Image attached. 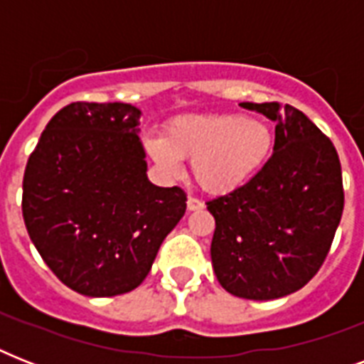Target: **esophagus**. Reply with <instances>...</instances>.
I'll return each mask as SVG.
<instances>
[{
  "instance_id": "34e87169",
  "label": "esophagus",
  "mask_w": 364,
  "mask_h": 364,
  "mask_svg": "<svg viewBox=\"0 0 364 364\" xmlns=\"http://www.w3.org/2000/svg\"><path fill=\"white\" fill-rule=\"evenodd\" d=\"M187 210L188 211H198V210H204V202L200 198H194V196H188L187 200Z\"/></svg>"
}]
</instances>
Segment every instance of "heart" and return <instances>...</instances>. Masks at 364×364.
<instances>
[{
  "instance_id": "b5f03b06",
  "label": "heart",
  "mask_w": 364,
  "mask_h": 364,
  "mask_svg": "<svg viewBox=\"0 0 364 364\" xmlns=\"http://www.w3.org/2000/svg\"><path fill=\"white\" fill-rule=\"evenodd\" d=\"M274 147L272 128L260 119L234 113L177 117L164 137L149 143L153 159L176 173L181 159L205 193L225 194L242 187L266 164Z\"/></svg>"
}]
</instances>
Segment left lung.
Here are the masks:
<instances>
[{"instance_id": "left-lung-1", "label": "left lung", "mask_w": 364, "mask_h": 364, "mask_svg": "<svg viewBox=\"0 0 364 364\" xmlns=\"http://www.w3.org/2000/svg\"><path fill=\"white\" fill-rule=\"evenodd\" d=\"M276 122L274 153L245 185L208 200L211 262L234 296L274 300L299 291L327 259L344 211L333 141L293 105L251 104Z\"/></svg>"}]
</instances>
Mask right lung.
I'll return each mask as SVG.
<instances>
[{"mask_svg":"<svg viewBox=\"0 0 364 364\" xmlns=\"http://www.w3.org/2000/svg\"><path fill=\"white\" fill-rule=\"evenodd\" d=\"M139 109L73 102L43 130L22 181L31 242L60 282L87 296L134 291L187 194L154 187L139 143Z\"/></svg>","mask_w":364,"mask_h":364,"instance_id":"obj_1","label":"right lung"}]
</instances>
